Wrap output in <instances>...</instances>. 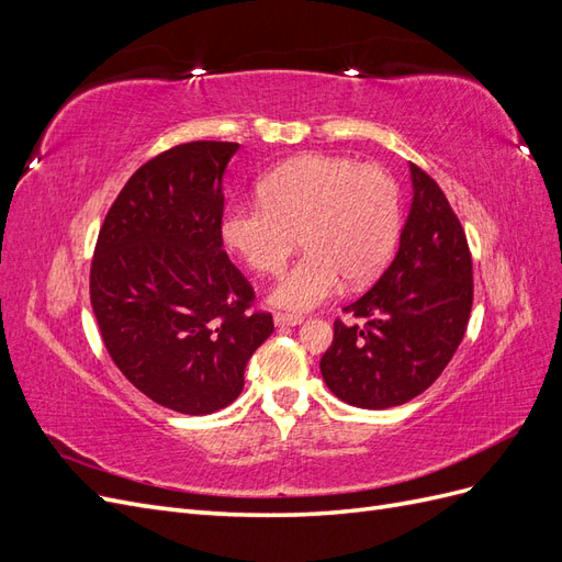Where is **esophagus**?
<instances>
[{
    "instance_id": "esophagus-1",
    "label": "esophagus",
    "mask_w": 562,
    "mask_h": 562,
    "mask_svg": "<svg viewBox=\"0 0 562 562\" xmlns=\"http://www.w3.org/2000/svg\"><path fill=\"white\" fill-rule=\"evenodd\" d=\"M304 318L302 316H297V314H274V326H279V328H291V326H300Z\"/></svg>"
}]
</instances>
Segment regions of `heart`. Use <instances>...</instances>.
I'll return each mask as SVG.
<instances>
[{
    "label": "heart",
    "mask_w": 562,
    "mask_h": 562,
    "mask_svg": "<svg viewBox=\"0 0 562 562\" xmlns=\"http://www.w3.org/2000/svg\"><path fill=\"white\" fill-rule=\"evenodd\" d=\"M262 203H236L220 234L258 274L283 267L300 234L302 260L285 269L269 300L288 312H310L345 283L378 277L401 229L396 180L375 164L302 155L260 180Z\"/></svg>",
    "instance_id": "heart-1"
}]
</instances>
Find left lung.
Returning <instances> with one entry per match:
<instances>
[{
    "mask_svg": "<svg viewBox=\"0 0 562 562\" xmlns=\"http://www.w3.org/2000/svg\"><path fill=\"white\" fill-rule=\"evenodd\" d=\"M413 201L396 258L335 321L321 375L333 394L366 411L403 405L446 370L467 333L473 269L467 234L443 190L411 164Z\"/></svg>",
    "mask_w": 562,
    "mask_h": 562,
    "instance_id": "obj_1",
    "label": "left lung"
}]
</instances>
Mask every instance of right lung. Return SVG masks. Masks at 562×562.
Segmentation results:
<instances>
[{"label": "right lung", "mask_w": 562, "mask_h": 562, "mask_svg": "<svg viewBox=\"0 0 562 562\" xmlns=\"http://www.w3.org/2000/svg\"><path fill=\"white\" fill-rule=\"evenodd\" d=\"M239 143L176 145L135 171L100 227L91 304L105 349L147 398L211 415L274 333L223 250V176Z\"/></svg>", "instance_id": "right-lung-1"}]
</instances>
